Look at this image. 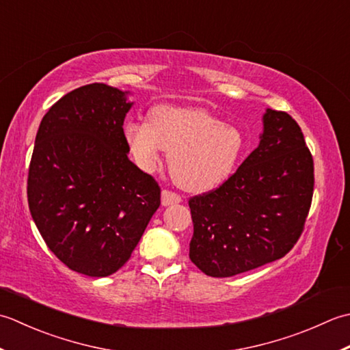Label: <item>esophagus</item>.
<instances>
[{
    "label": "esophagus",
    "mask_w": 350,
    "mask_h": 350,
    "mask_svg": "<svg viewBox=\"0 0 350 350\" xmlns=\"http://www.w3.org/2000/svg\"><path fill=\"white\" fill-rule=\"evenodd\" d=\"M180 202H181V196L175 193V191H170V190L161 191V204L165 206L172 205V204H180Z\"/></svg>",
    "instance_id": "esophagus-1"
}]
</instances>
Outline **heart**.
Returning <instances> with one entry per match:
<instances>
[{
  "mask_svg": "<svg viewBox=\"0 0 350 350\" xmlns=\"http://www.w3.org/2000/svg\"><path fill=\"white\" fill-rule=\"evenodd\" d=\"M126 145L140 169L151 172L169 151V169L181 189L193 193L222 184L237 165L245 137L237 126L201 109L154 107L149 120H126Z\"/></svg>",
  "mask_w": 350,
  "mask_h": 350,
  "instance_id": "b5f03b06",
  "label": "heart"
}]
</instances>
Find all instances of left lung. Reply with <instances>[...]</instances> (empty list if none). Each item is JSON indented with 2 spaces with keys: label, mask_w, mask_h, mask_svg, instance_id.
Masks as SVG:
<instances>
[{
  "label": "left lung",
  "mask_w": 350,
  "mask_h": 350,
  "mask_svg": "<svg viewBox=\"0 0 350 350\" xmlns=\"http://www.w3.org/2000/svg\"><path fill=\"white\" fill-rule=\"evenodd\" d=\"M258 148L216 190L190 198V260L205 275L228 278L280 260L304 231L314 190V163L301 126L267 109Z\"/></svg>",
  "instance_id": "left-lung-1"
}]
</instances>
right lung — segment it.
<instances>
[{
    "mask_svg": "<svg viewBox=\"0 0 350 350\" xmlns=\"http://www.w3.org/2000/svg\"><path fill=\"white\" fill-rule=\"evenodd\" d=\"M126 95L94 83L60 98L42 119L28 169L42 239L63 265L92 278L130 260L160 206L159 184L128 159Z\"/></svg>",
    "mask_w": 350,
    "mask_h": 350,
    "instance_id": "1",
    "label": "right lung"
}]
</instances>
